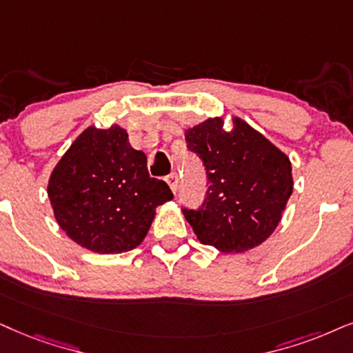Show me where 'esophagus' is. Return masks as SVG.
<instances>
[{
    "label": "esophagus",
    "mask_w": 353,
    "mask_h": 353,
    "mask_svg": "<svg viewBox=\"0 0 353 353\" xmlns=\"http://www.w3.org/2000/svg\"><path fill=\"white\" fill-rule=\"evenodd\" d=\"M166 182H168L169 189L172 190V194H176V192H177V185H179V177H177V174H176V172L169 174V176L166 177Z\"/></svg>",
    "instance_id": "esophagus-1"
}]
</instances>
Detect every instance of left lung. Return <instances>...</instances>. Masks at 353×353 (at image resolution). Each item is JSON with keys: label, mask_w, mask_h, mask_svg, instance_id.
Here are the masks:
<instances>
[{"label": "left lung", "mask_w": 353, "mask_h": 353, "mask_svg": "<svg viewBox=\"0 0 353 353\" xmlns=\"http://www.w3.org/2000/svg\"><path fill=\"white\" fill-rule=\"evenodd\" d=\"M184 133L210 184L202 207L184 210L197 239L226 254L261 246L279 226L293 192L288 156L236 115L230 130L223 117H210Z\"/></svg>", "instance_id": "obj_1"}]
</instances>
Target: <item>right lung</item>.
Wrapping results in <instances>:
<instances>
[{
	"mask_svg": "<svg viewBox=\"0 0 353 353\" xmlns=\"http://www.w3.org/2000/svg\"><path fill=\"white\" fill-rule=\"evenodd\" d=\"M47 194L58 226L97 254L140 246L156 208L174 197L166 182L150 177L145 153L117 123L84 128L53 168Z\"/></svg>",
	"mask_w": 353,
	"mask_h": 353,
	"instance_id": "1",
	"label": "right lung"
}]
</instances>
